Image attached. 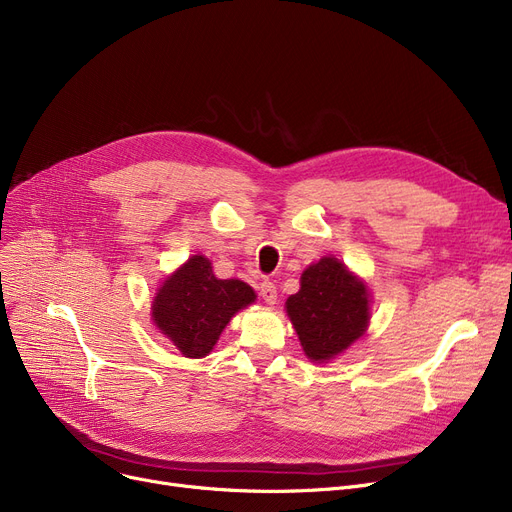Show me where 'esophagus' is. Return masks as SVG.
I'll use <instances>...</instances> for the list:
<instances>
[{
  "label": "esophagus",
  "instance_id": "esophagus-1",
  "mask_svg": "<svg viewBox=\"0 0 512 512\" xmlns=\"http://www.w3.org/2000/svg\"><path fill=\"white\" fill-rule=\"evenodd\" d=\"M259 294H261V299H263L267 305H274L276 299H278L276 284H274V282H263L261 288H259Z\"/></svg>",
  "mask_w": 512,
  "mask_h": 512
}]
</instances>
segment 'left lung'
Returning <instances> with one entry per match:
<instances>
[{"instance_id":"left-lung-1","label":"left lung","mask_w":512,"mask_h":512,"mask_svg":"<svg viewBox=\"0 0 512 512\" xmlns=\"http://www.w3.org/2000/svg\"><path fill=\"white\" fill-rule=\"evenodd\" d=\"M369 290L336 257H321L301 276V290L290 294L286 313L305 355L326 363L359 340L369 324Z\"/></svg>"}]
</instances>
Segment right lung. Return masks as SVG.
<instances>
[{
	"label": "right lung",
	"instance_id": "obj_1",
	"mask_svg": "<svg viewBox=\"0 0 512 512\" xmlns=\"http://www.w3.org/2000/svg\"><path fill=\"white\" fill-rule=\"evenodd\" d=\"M255 303V290L242 280L213 276L211 261L193 255L159 286L151 319L184 357L209 355L228 321Z\"/></svg>",
	"mask_w": 512,
	"mask_h": 512
}]
</instances>
